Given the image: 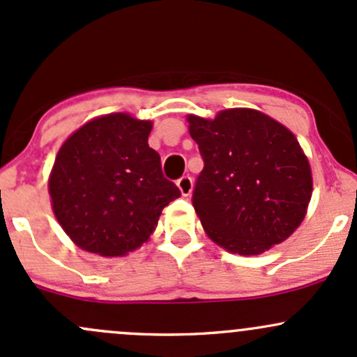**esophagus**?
<instances>
[{
	"label": "esophagus",
	"mask_w": 357,
	"mask_h": 357,
	"mask_svg": "<svg viewBox=\"0 0 357 357\" xmlns=\"http://www.w3.org/2000/svg\"><path fill=\"white\" fill-rule=\"evenodd\" d=\"M192 178L189 177V175H183V177H180L177 180V187L180 189V192H182V195H190V192H192Z\"/></svg>",
	"instance_id": "esophagus-1"
}]
</instances>
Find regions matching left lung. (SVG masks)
Returning a JSON list of instances; mask_svg holds the SVG:
<instances>
[{"label":"left lung","mask_w":357,"mask_h":357,"mask_svg":"<svg viewBox=\"0 0 357 357\" xmlns=\"http://www.w3.org/2000/svg\"><path fill=\"white\" fill-rule=\"evenodd\" d=\"M189 124L204 162L192 206L209 238L240 255L284 241L312 199V170L294 134L250 109L214 121L189 116Z\"/></svg>","instance_id":"left-lung-1"}]
</instances>
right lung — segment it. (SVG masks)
I'll use <instances>...</instances> for the list:
<instances>
[{
    "label": "right lung",
    "mask_w": 357,
    "mask_h": 357,
    "mask_svg": "<svg viewBox=\"0 0 357 357\" xmlns=\"http://www.w3.org/2000/svg\"><path fill=\"white\" fill-rule=\"evenodd\" d=\"M151 122L128 114L93 119L66 139L49 178L52 209L68 236L103 257L136 250L165 206L180 197L149 148Z\"/></svg>",
    "instance_id": "obj_1"
}]
</instances>
